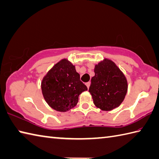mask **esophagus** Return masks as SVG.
<instances>
[{"label":"esophagus","mask_w":159,"mask_h":159,"mask_svg":"<svg viewBox=\"0 0 159 159\" xmlns=\"http://www.w3.org/2000/svg\"><path fill=\"white\" fill-rule=\"evenodd\" d=\"M90 83H91L89 82V81L85 83V85H86V86H87V87H88V88H89V86H90Z\"/></svg>","instance_id":"obj_1"}]
</instances>
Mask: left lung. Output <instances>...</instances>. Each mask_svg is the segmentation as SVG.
Instances as JSON below:
<instances>
[{
  "label": "left lung",
  "instance_id": "8db88e82",
  "mask_svg": "<svg viewBox=\"0 0 159 159\" xmlns=\"http://www.w3.org/2000/svg\"><path fill=\"white\" fill-rule=\"evenodd\" d=\"M89 92L94 105L102 111H111L125 99L128 89L126 78L111 60L104 58L94 67Z\"/></svg>",
  "mask_w": 159,
  "mask_h": 159
}]
</instances>
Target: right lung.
I'll return each mask as SVG.
<instances>
[{
    "label": "right lung",
    "mask_w": 159,
    "mask_h": 159,
    "mask_svg": "<svg viewBox=\"0 0 159 159\" xmlns=\"http://www.w3.org/2000/svg\"><path fill=\"white\" fill-rule=\"evenodd\" d=\"M41 88L48 106L59 112H67L75 107L79 95L88 90L75 66L65 58L47 72L42 80Z\"/></svg>",
    "instance_id": "obj_1"
}]
</instances>
